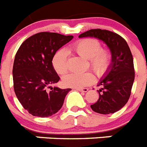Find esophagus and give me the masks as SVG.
<instances>
[{"mask_svg":"<svg viewBox=\"0 0 147 147\" xmlns=\"http://www.w3.org/2000/svg\"><path fill=\"white\" fill-rule=\"evenodd\" d=\"M76 90H79V91H81V92H87L88 90V88H76Z\"/></svg>","mask_w":147,"mask_h":147,"instance_id":"34e87169","label":"esophagus"}]
</instances>
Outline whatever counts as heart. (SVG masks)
Instances as JSON below:
<instances>
[{
  "label": "heart",
  "mask_w": 147,
  "mask_h": 147,
  "mask_svg": "<svg viewBox=\"0 0 147 147\" xmlns=\"http://www.w3.org/2000/svg\"><path fill=\"white\" fill-rule=\"evenodd\" d=\"M71 50L88 59V67H90L98 78H103L112 68L114 56L109 48L101 47V42L96 38H83L73 44ZM52 65L58 74H65L69 69L67 52L60 49L56 53L52 59ZM95 76L91 72L83 74L72 73L62 79L65 86L80 88L91 85Z\"/></svg>",
  "instance_id": "b5f03b06"
}]
</instances>
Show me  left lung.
I'll return each mask as SVG.
<instances>
[{
	"label": "left lung",
	"mask_w": 147,
	"mask_h": 147,
	"mask_svg": "<svg viewBox=\"0 0 147 147\" xmlns=\"http://www.w3.org/2000/svg\"><path fill=\"white\" fill-rule=\"evenodd\" d=\"M85 37H94L104 41L114 56L112 68L98 85L102 86L98 90L99 98L90 107L100 114L117 112L128 102L135 80L133 57L129 45L121 36L106 29H90L79 36Z\"/></svg>",
	"instance_id": "obj_1"
}]
</instances>
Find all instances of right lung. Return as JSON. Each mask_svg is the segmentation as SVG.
<instances>
[{
  "label": "right lung",
  "instance_id": "add662e5",
  "mask_svg": "<svg viewBox=\"0 0 147 147\" xmlns=\"http://www.w3.org/2000/svg\"><path fill=\"white\" fill-rule=\"evenodd\" d=\"M73 37L40 32L26 39L17 51L12 70L14 90L23 108L34 116L49 117L57 113L71 90L47 89L59 80L52 65L54 54Z\"/></svg>",
  "mask_w": 147,
  "mask_h": 147
}]
</instances>
